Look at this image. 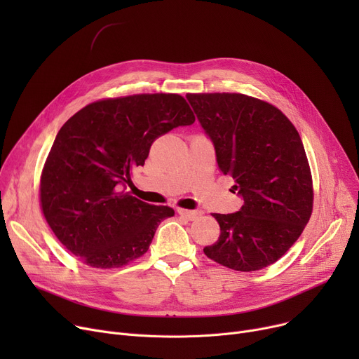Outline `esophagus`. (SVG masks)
I'll return each instance as SVG.
<instances>
[{
  "label": "esophagus",
  "instance_id": "esophagus-1",
  "mask_svg": "<svg viewBox=\"0 0 359 359\" xmlns=\"http://www.w3.org/2000/svg\"><path fill=\"white\" fill-rule=\"evenodd\" d=\"M177 214L180 217L186 218V219H191L192 221V219H195V218H198L201 215V211H191V210H182V208H179Z\"/></svg>",
  "mask_w": 359,
  "mask_h": 359
}]
</instances>
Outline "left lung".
Returning <instances> with one entry per match:
<instances>
[{"mask_svg":"<svg viewBox=\"0 0 359 359\" xmlns=\"http://www.w3.org/2000/svg\"><path fill=\"white\" fill-rule=\"evenodd\" d=\"M187 100L214 142L222 175L244 205L212 214L218 240L203 253L240 272L266 268L298 240L313 212V179L303 141L273 104L240 93H187Z\"/></svg>","mask_w":359,"mask_h":359,"instance_id":"obj_1","label":"left lung"}]
</instances>
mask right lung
<instances>
[{
    "instance_id": "obj_1",
    "label": "right lung",
    "mask_w": 359,
    "mask_h": 359,
    "mask_svg": "<svg viewBox=\"0 0 359 359\" xmlns=\"http://www.w3.org/2000/svg\"><path fill=\"white\" fill-rule=\"evenodd\" d=\"M195 115L180 94L154 93L93 102L56 135L41 175V208L50 230L86 265L122 268L147 253L170 206L123 191L153 142Z\"/></svg>"
}]
</instances>
